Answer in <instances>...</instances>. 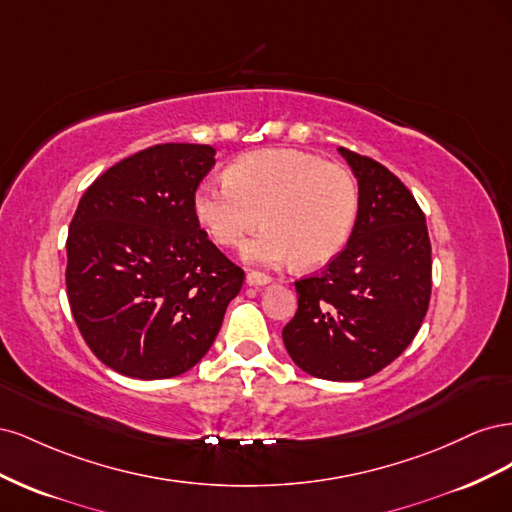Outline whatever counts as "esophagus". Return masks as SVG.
Listing matches in <instances>:
<instances>
[{"label":"esophagus","instance_id":"obj_1","mask_svg":"<svg viewBox=\"0 0 512 512\" xmlns=\"http://www.w3.org/2000/svg\"><path fill=\"white\" fill-rule=\"evenodd\" d=\"M245 282H247V286H267V284H271V277L267 273L250 271L245 275Z\"/></svg>","mask_w":512,"mask_h":512}]
</instances>
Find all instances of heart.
Instances as JSON below:
<instances>
[{
    "label": "heart",
    "mask_w": 512,
    "mask_h": 512,
    "mask_svg": "<svg viewBox=\"0 0 512 512\" xmlns=\"http://www.w3.org/2000/svg\"><path fill=\"white\" fill-rule=\"evenodd\" d=\"M192 209L198 224L222 247H243L254 265L280 267L294 260L312 269L344 250L359 220V181L342 164L314 153L269 149L243 156L224 181L207 179L196 188Z\"/></svg>",
    "instance_id": "1"
}]
</instances>
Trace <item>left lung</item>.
Here are the masks:
<instances>
[{
	"mask_svg": "<svg viewBox=\"0 0 512 512\" xmlns=\"http://www.w3.org/2000/svg\"><path fill=\"white\" fill-rule=\"evenodd\" d=\"M361 190L359 220L320 273L294 282L299 309L282 337L290 359L322 380H363L408 348L431 297L425 213L389 168L339 147Z\"/></svg>",
	"mask_w": 512,
	"mask_h": 512,
	"instance_id": "left-lung-1",
	"label": "left lung"
}]
</instances>
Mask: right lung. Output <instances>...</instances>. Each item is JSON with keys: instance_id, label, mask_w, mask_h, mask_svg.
I'll list each match as a JSON object with an SVG mask.
<instances>
[{"instance_id": "add662e5", "label": "right lung", "mask_w": 512, "mask_h": 512, "mask_svg": "<svg viewBox=\"0 0 512 512\" xmlns=\"http://www.w3.org/2000/svg\"><path fill=\"white\" fill-rule=\"evenodd\" d=\"M209 145H153L89 185L68 230L66 288L98 359L141 380L192 369L218 335L245 273L200 228L192 198Z\"/></svg>"}]
</instances>
